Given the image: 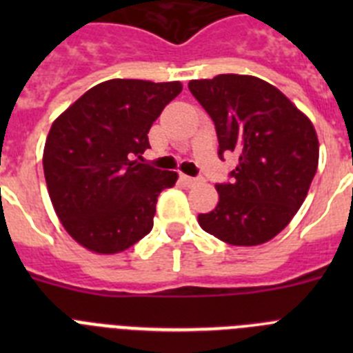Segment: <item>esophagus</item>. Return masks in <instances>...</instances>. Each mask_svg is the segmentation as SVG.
Segmentation results:
<instances>
[{"mask_svg": "<svg viewBox=\"0 0 353 353\" xmlns=\"http://www.w3.org/2000/svg\"><path fill=\"white\" fill-rule=\"evenodd\" d=\"M180 180H182L185 185H196L198 183V179H192V176H187V174H180Z\"/></svg>", "mask_w": 353, "mask_h": 353, "instance_id": "esophagus-1", "label": "esophagus"}]
</instances>
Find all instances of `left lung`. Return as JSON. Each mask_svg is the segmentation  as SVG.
Masks as SVG:
<instances>
[{
    "mask_svg": "<svg viewBox=\"0 0 353 353\" xmlns=\"http://www.w3.org/2000/svg\"><path fill=\"white\" fill-rule=\"evenodd\" d=\"M189 90L210 114L219 155L239 159L219 203L199 214L205 232L232 245H260L283 232L304 203L318 168L313 123L285 93L254 76L219 74Z\"/></svg>",
    "mask_w": 353,
    "mask_h": 353,
    "instance_id": "left-lung-1",
    "label": "left lung"
}]
</instances>
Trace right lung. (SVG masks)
<instances>
[{"instance_id": "right-lung-1", "label": "right lung", "mask_w": 353, "mask_h": 353, "mask_svg": "<svg viewBox=\"0 0 353 353\" xmlns=\"http://www.w3.org/2000/svg\"><path fill=\"white\" fill-rule=\"evenodd\" d=\"M182 92L180 81L109 79L52 121L43 174L56 215L77 244L117 254L148 235L161 191L179 180L138 159L148 130Z\"/></svg>"}]
</instances>
